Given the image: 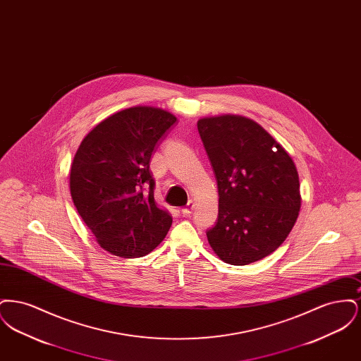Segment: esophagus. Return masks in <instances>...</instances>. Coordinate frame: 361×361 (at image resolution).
<instances>
[{"mask_svg":"<svg viewBox=\"0 0 361 361\" xmlns=\"http://www.w3.org/2000/svg\"><path fill=\"white\" fill-rule=\"evenodd\" d=\"M193 207H195V203H193L192 200H189L187 207H184V208L181 209V214H183L184 216H189V215L192 214V209H193Z\"/></svg>","mask_w":361,"mask_h":361,"instance_id":"esophagus-1","label":"esophagus"}]
</instances>
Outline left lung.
I'll return each mask as SVG.
<instances>
[{
	"label": "left lung",
	"instance_id": "left-lung-1",
	"mask_svg": "<svg viewBox=\"0 0 361 361\" xmlns=\"http://www.w3.org/2000/svg\"><path fill=\"white\" fill-rule=\"evenodd\" d=\"M197 130L215 173L219 209L207 238L231 265L262 259L288 237L300 211L296 166L258 123L240 115L202 118Z\"/></svg>",
	"mask_w": 361,
	"mask_h": 361
}]
</instances>
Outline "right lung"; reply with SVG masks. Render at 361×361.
<instances>
[{"label":"right lung","instance_id":"add662e5","mask_svg":"<svg viewBox=\"0 0 361 361\" xmlns=\"http://www.w3.org/2000/svg\"><path fill=\"white\" fill-rule=\"evenodd\" d=\"M177 118L161 108L121 109L82 139L70 168L73 203L104 250L143 257L166 237L171 214L157 206L150 158Z\"/></svg>","mask_w":361,"mask_h":361}]
</instances>
